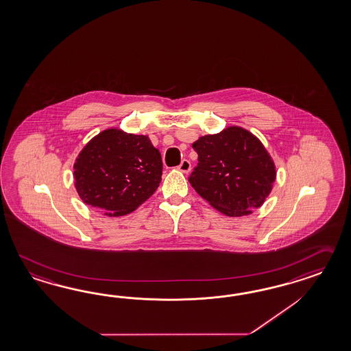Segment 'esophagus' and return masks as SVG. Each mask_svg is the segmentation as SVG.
Here are the masks:
<instances>
[{
	"label": "esophagus",
	"instance_id": "1",
	"mask_svg": "<svg viewBox=\"0 0 351 351\" xmlns=\"http://www.w3.org/2000/svg\"><path fill=\"white\" fill-rule=\"evenodd\" d=\"M178 169H179L180 171L189 172L191 170V163H190L189 160H185V158H184V160L181 161V163H180L179 166H178Z\"/></svg>",
	"mask_w": 351,
	"mask_h": 351
}]
</instances>
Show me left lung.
Wrapping results in <instances>:
<instances>
[{
    "mask_svg": "<svg viewBox=\"0 0 351 351\" xmlns=\"http://www.w3.org/2000/svg\"><path fill=\"white\" fill-rule=\"evenodd\" d=\"M197 165L189 182L217 210L230 217L263 206L275 181V166L263 143L246 129L230 127L193 143Z\"/></svg>",
    "mask_w": 351,
    "mask_h": 351,
    "instance_id": "obj_1",
    "label": "left lung"
}]
</instances>
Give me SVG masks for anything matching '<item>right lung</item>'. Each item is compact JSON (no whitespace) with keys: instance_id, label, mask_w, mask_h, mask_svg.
I'll use <instances>...</instances> for the list:
<instances>
[{"instance_id":"1","label":"right lung","mask_w":351,"mask_h":351,"mask_svg":"<svg viewBox=\"0 0 351 351\" xmlns=\"http://www.w3.org/2000/svg\"><path fill=\"white\" fill-rule=\"evenodd\" d=\"M73 169L84 203L119 217L137 209L157 190L162 160L147 136L112 128L85 145Z\"/></svg>"}]
</instances>
